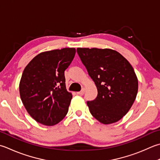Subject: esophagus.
Listing matches in <instances>:
<instances>
[{
    "instance_id": "1",
    "label": "esophagus",
    "mask_w": 160,
    "mask_h": 160,
    "mask_svg": "<svg viewBox=\"0 0 160 160\" xmlns=\"http://www.w3.org/2000/svg\"><path fill=\"white\" fill-rule=\"evenodd\" d=\"M84 92H85V89H82V90L80 91V92H77V93L78 95H80V96H82L84 93Z\"/></svg>"
}]
</instances>
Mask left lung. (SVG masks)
Listing matches in <instances>:
<instances>
[{
    "instance_id": "left-lung-1",
    "label": "left lung",
    "mask_w": 160,
    "mask_h": 160,
    "mask_svg": "<svg viewBox=\"0 0 160 160\" xmlns=\"http://www.w3.org/2000/svg\"><path fill=\"white\" fill-rule=\"evenodd\" d=\"M77 52L98 90L87 102L90 113L102 124L121 119L132 107L138 92V79L132 65L109 48H78Z\"/></svg>"
}]
</instances>
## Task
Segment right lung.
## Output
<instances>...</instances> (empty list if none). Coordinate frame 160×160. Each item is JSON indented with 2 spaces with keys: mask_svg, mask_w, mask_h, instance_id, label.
Instances as JSON below:
<instances>
[{
  "mask_svg": "<svg viewBox=\"0 0 160 160\" xmlns=\"http://www.w3.org/2000/svg\"><path fill=\"white\" fill-rule=\"evenodd\" d=\"M75 54V48L42 52L24 68L20 97L28 113L38 123L52 126L67 115L72 93L66 89L64 71Z\"/></svg>",
  "mask_w": 160,
  "mask_h": 160,
  "instance_id": "obj_1",
  "label": "right lung"
}]
</instances>
